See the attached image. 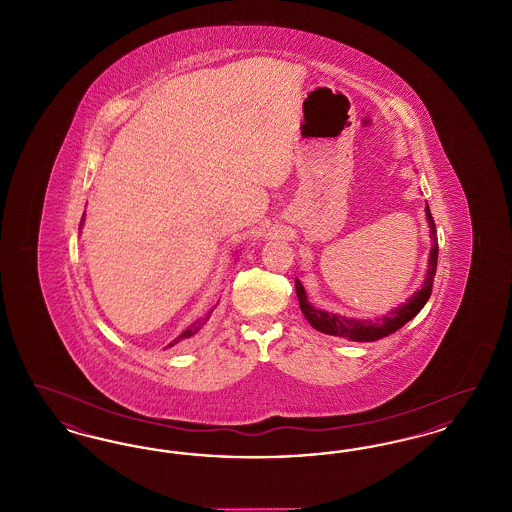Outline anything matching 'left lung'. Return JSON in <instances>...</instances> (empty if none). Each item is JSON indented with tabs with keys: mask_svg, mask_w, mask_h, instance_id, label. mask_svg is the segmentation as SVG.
Masks as SVG:
<instances>
[{
	"mask_svg": "<svg viewBox=\"0 0 512 512\" xmlns=\"http://www.w3.org/2000/svg\"><path fill=\"white\" fill-rule=\"evenodd\" d=\"M426 217L432 228V249H430V259H428V274L426 280L422 284V288L414 293L411 299H407V303L399 305L397 309H393L388 315L376 318V320H357V318L338 317L326 311L315 309L309 301H307V293L299 280H295V292L299 299V307L305 318L311 322L313 328H317L318 332L328 334V336H338V338H347L353 341H376L380 338H386L393 332H397L401 326H405L411 318L416 317L422 307L426 305V301L430 299L432 286H434V278H436V268H438V236H436V222L430 213V207L426 205Z\"/></svg>",
	"mask_w": 512,
	"mask_h": 512,
	"instance_id": "1",
	"label": "left lung"
}]
</instances>
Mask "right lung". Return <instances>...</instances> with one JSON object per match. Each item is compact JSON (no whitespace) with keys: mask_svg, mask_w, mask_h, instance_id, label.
Wrapping results in <instances>:
<instances>
[{"mask_svg":"<svg viewBox=\"0 0 512 512\" xmlns=\"http://www.w3.org/2000/svg\"><path fill=\"white\" fill-rule=\"evenodd\" d=\"M211 313H213V311H211ZM211 313H209V315H207V317L205 318H199V320H195L194 324H192V326H190L188 330H184V332H182V334H180V336H178L176 340L172 341V343H169V347H172V345H176L178 341L188 340V338H192V336H195V334H197V332H199V330H201V328L205 326V322L209 320V317H211Z\"/></svg>","mask_w":512,"mask_h":512,"instance_id":"obj_1","label":"right lung"}]
</instances>
